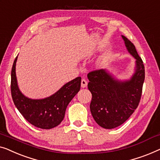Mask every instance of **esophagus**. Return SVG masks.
Masks as SVG:
<instances>
[{"label":"esophagus","mask_w":160,"mask_h":160,"mask_svg":"<svg viewBox=\"0 0 160 160\" xmlns=\"http://www.w3.org/2000/svg\"><path fill=\"white\" fill-rule=\"evenodd\" d=\"M87 85H88V82L86 81V80L82 79V80H81V87L84 88L87 86Z\"/></svg>","instance_id":"esophagus-1"}]
</instances>
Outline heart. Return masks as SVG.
Returning <instances> with one entry per match:
<instances>
[{
  "mask_svg": "<svg viewBox=\"0 0 160 160\" xmlns=\"http://www.w3.org/2000/svg\"><path fill=\"white\" fill-rule=\"evenodd\" d=\"M104 62H105V58L102 57V58H98V61H97V63H96V64H97L98 66H102V65L104 64Z\"/></svg>",
  "mask_w": 160,
  "mask_h": 160,
  "instance_id": "1",
  "label": "heart"
}]
</instances>
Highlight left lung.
I'll list each match as a JSON object with an SVG mask.
<instances>
[{"instance_id": "left-lung-1", "label": "left lung", "mask_w": 160, "mask_h": 160, "mask_svg": "<svg viewBox=\"0 0 160 160\" xmlns=\"http://www.w3.org/2000/svg\"><path fill=\"white\" fill-rule=\"evenodd\" d=\"M126 48L136 58L135 72L129 80H119L107 69L88 74V90L92 94L90 109L97 124L112 129L123 124L138 107L145 79L143 61L136 47L122 35Z\"/></svg>"}]
</instances>
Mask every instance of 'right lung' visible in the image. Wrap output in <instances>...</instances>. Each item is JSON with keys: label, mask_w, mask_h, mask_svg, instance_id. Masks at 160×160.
I'll return each instance as SVG.
<instances>
[{"label": "right lung", "mask_w": 160, "mask_h": 160, "mask_svg": "<svg viewBox=\"0 0 160 160\" xmlns=\"http://www.w3.org/2000/svg\"><path fill=\"white\" fill-rule=\"evenodd\" d=\"M12 69L11 91L13 103L22 115L30 124L41 129H51L62 122L65 111L80 89L81 78L78 77L63 85L58 91L49 97L32 99L20 91L16 76V62Z\"/></svg>", "instance_id": "right-lung-1"}]
</instances>
